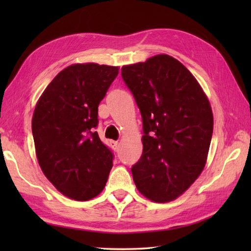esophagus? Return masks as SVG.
Returning <instances> with one entry per match:
<instances>
[{
  "instance_id": "esophagus-1",
  "label": "esophagus",
  "mask_w": 251,
  "mask_h": 251,
  "mask_svg": "<svg viewBox=\"0 0 251 251\" xmlns=\"http://www.w3.org/2000/svg\"><path fill=\"white\" fill-rule=\"evenodd\" d=\"M110 144H112V146H113L114 148H115L116 151L118 150V147H120V143H118V142H112Z\"/></svg>"
}]
</instances>
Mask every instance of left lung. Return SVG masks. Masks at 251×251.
<instances>
[{
	"instance_id": "1",
	"label": "left lung",
	"mask_w": 251,
	"mask_h": 251,
	"mask_svg": "<svg viewBox=\"0 0 251 251\" xmlns=\"http://www.w3.org/2000/svg\"><path fill=\"white\" fill-rule=\"evenodd\" d=\"M143 120V154L131 167L139 193L174 201L205 167L214 118L201 85L179 61L161 54L122 67Z\"/></svg>"
}]
</instances>
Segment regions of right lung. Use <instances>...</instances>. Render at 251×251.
I'll return each mask as SVG.
<instances>
[{"mask_svg":"<svg viewBox=\"0 0 251 251\" xmlns=\"http://www.w3.org/2000/svg\"><path fill=\"white\" fill-rule=\"evenodd\" d=\"M118 67L71 65L55 76L37 101L32 133L39 164L63 195L88 201L104 189L114 154L95 131L99 105Z\"/></svg>","mask_w":251,"mask_h":251,"instance_id":"right-lung-1","label":"right lung"}]
</instances>
